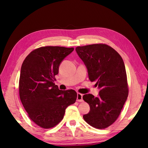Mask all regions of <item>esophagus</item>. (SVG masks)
<instances>
[{
    "label": "esophagus",
    "mask_w": 148,
    "mask_h": 148,
    "mask_svg": "<svg viewBox=\"0 0 148 148\" xmlns=\"http://www.w3.org/2000/svg\"><path fill=\"white\" fill-rule=\"evenodd\" d=\"M77 101L78 102H83V95L80 93H77Z\"/></svg>",
    "instance_id": "obj_1"
}]
</instances>
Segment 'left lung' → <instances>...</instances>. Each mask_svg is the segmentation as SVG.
<instances>
[{"label": "left lung", "instance_id": "8db88e82", "mask_svg": "<svg viewBox=\"0 0 148 148\" xmlns=\"http://www.w3.org/2000/svg\"><path fill=\"white\" fill-rule=\"evenodd\" d=\"M88 70V77L100 89L97 97L83 96L90 107L83 119L98 129L108 127L117 119L127 99L128 88L122 58L106 44H96L75 49Z\"/></svg>", "mask_w": 148, "mask_h": 148}]
</instances>
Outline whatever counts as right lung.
Masks as SVG:
<instances>
[{"instance_id": "obj_1", "label": "right lung", "mask_w": 148, "mask_h": 148, "mask_svg": "<svg viewBox=\"0 0 148 148\" xmlns=\"http://www.w3.org/2000/svg\"><path fill=\"white\" fill-rule=\"evenodd\" d=\"M74 48L46 46L35 49L21 65L20 97L29 117L43 128L55 127L63 119L65 109L75 102L73 89L60 90L53 83L65 58Z\"/></svg>"}]
</instances>
